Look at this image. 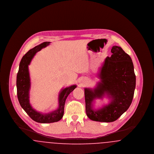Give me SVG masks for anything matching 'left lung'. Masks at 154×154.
<instances>
[{
	"mask_svg": "<svg viewBox=\"0 0 154 154\" xmlns=\"http://www.w3.org/2000/svg\"><path fill=\"white\" fill-rule=\"evenodd\" d=\"M111 52L112 55L105 59L98 74L101 82L93 89H84L86 113L94 121H116L129 109L134 96L136 75L132 59L118 46H113ZM106 95L110 103L100 109H94L93 100Z\"/></svg>",
	"mask_w": 154,
	"mask_h": 154,
	"instance_id": "1",
	"label": "left lung"
}]
</instances>
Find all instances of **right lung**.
Returning <instances> with one entry per match:
<instances>
[{"label":"right lung","instance_id":"add662e5","mask_svg":"<svg viewBox=\"0 0 154 154\" xmlns=\"http://www.w3.org/2000/svg\"><path fill=\"white\" fill-rule=\"evenodd\" d=\"M50 42H44L30 50L22 57L17 75V89L18 99L21 106L33 121L38 123H52L60 121L64 114L66 98L77 87L75 85L63 89L59 95V107L57 110L47 114H42L33 109L29 102L30 80L28 66L35 54L47 47Z\"/></svg>","mask_w":154,"mask_h":154}]
</instances>
